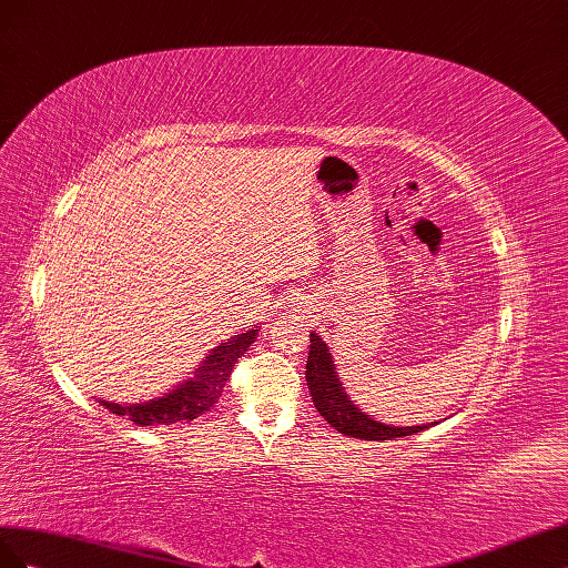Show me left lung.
I'll list each match as a JSON object with an SVG mask.
<instances>
[{"mask_svg": "<svg viewBox=\"0 0 568 568\" xmlns=\"http://www.w3.org/2000/svg\"><path fill=\"white\" fill-rule=\"evenodd\" d=\"M310 337L312 345L310 359H306V385H310V393L318 414L326 418L335 430L349 437H359V440H393V437L414 435L437 424V420H433V424L424 426H390L371 418V414L356 407L352 397L345 393L343 383L337 378L328 345L323 343L316 331Z\"/></svg>", "mask_w": 568, "mask_h": 568, "instance_id": "8db88e82", "label": "left lung"}]
</instances>
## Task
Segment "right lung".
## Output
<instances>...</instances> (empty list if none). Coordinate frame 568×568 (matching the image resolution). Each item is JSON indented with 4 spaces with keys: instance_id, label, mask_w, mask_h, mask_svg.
<instances>
[{
    "instance_id": "right-lung-1",
    "label": "right lung",
    "mask_w": 568,
    "mask_h": 568,
    "mask_svg": "<svg viewBox=\"0 0 568 568\" xmlns=\"http://www.w3.org/2000/svg\"><path fill=\"white\" fill-rule=\"evenodd\" d=\"M256 335H258V326L223 339L219 347H214L204 356L202 364L192 371L190 378L178 383L173 390L164 393L161 397H152L148 402H138V404H119V402L100 399V404L111 414L131 418L138 426L164 428L173 424H187V420L200 418L202 414L216 407L223 387L233 374V366L237 364L240 356L247 354Z\"/></svg>"
}]
</instances>
